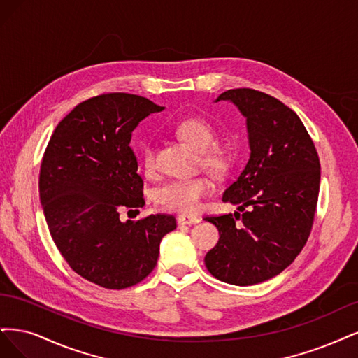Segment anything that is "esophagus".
<instances>
[{
	"label": "esophagus",
	"instance_id": "esophagus-1",
	"mask_svg": "<svg viewBox=\"0 0 358 358\" xmlns=\"http://www.w3.org/2000/svg\"><path fill=\"white\" fill-rule=\"evenodd\" d=\"M178 223L180 224H196V223H199L201 222V218L199 217H196V215H189V214H181V215H178Z\"/></svg>",
	"mask_w": 358,
	"mask_h": 358
}]
</instances>
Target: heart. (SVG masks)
I'll list each match as a JSON object with an SVG mask.
<instances>
[{"mask_svg": "<svg viewBox=\"0 0 358 358\" xmlns=\"http://www.w3.org/2000/svg\"><path fill=\"white\" fill-rule=\"evenodd\" d=\"M176 134L198 150L201 165L214 177H224L232 168V150L218 145V136L213 126L201 117H189L174 126ZM141 164L147 172L156 169L155 144L147 143L141 148ZM213 190V184L206 177H192L169 180L155 193V201L162 210L193 214L201 208L202 201Z\"/></svg>", "mask_w": 358, "mask_h": 358, "instance_id": "heart-1", "label": "heart"}]
</instances>
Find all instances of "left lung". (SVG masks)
<instances>
[{"label":"left lung","mask_w":358,"mask_h":358,"mask_svg":"<svg viewBox=\"0 0 358 358\" xmlns=\"http://www.w3.org/2000/svg\"><path fill=\"white\" fill-rule=\"evenodd\" d=\"M217 101L234 102L247 119L251 153L223 194L242 214L205 217L220 234L205 266L223 282L252 285L281 273L305 247L318 202L320 159L302 120L276 98L241 87Z\"/></svg>","instance_id":"8db88e82"}]
</instances>
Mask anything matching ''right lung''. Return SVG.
Returning a JSON list of instances; mask_svg holds the SVG:
<instances>
[{"mask_svg": "<svg viewBox=\"0 0 358 358\" xmlns=\"http://www.w3.org/2000/svg\"><path fill=\"white\" fill-rule=\"evenodd\" d=\"M162 110L122 92L89 98L56 126L43 156L40 201L56 247L76 273L110 290L141 282L177 227L169 214L120 220L145 203L132 131Z\"/></svg>", "mask_w": 358, "mask_h": 358, "instance_id": "add662e5", "label": "right lung"}]
</instances>
